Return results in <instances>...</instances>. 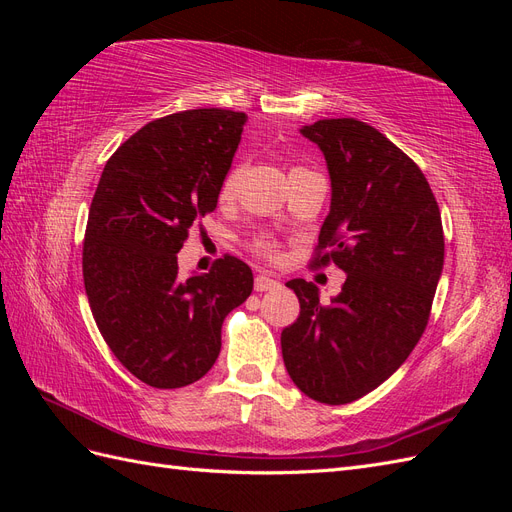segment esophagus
Segmentation results:
<instances>
[{
	"mask_svg": "<svg viewBox=\"0 0 512 512\" xmlns=\"http://www.w3.org/2000/svg\"><path fill=\"white\" fill-rule=\"evenodd\" d=\"M254 288H256L258 292L275 290V288H280V280H273V277H269V275H258L256 282H254Z\"/></svg>",
	"mask_w": 512,
	"mask_h": 512,
	"instance_id": "34e87169",
	"label": "esophagus"
}]
</instances>
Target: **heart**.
Segmentation results:
<instances>
[{"label": "heart", "mask_w": 512, "mask_h": 512, "mask_svg": "<svg viewBox=\"0 0 512 512\" xmlns=\"http://www.w3.org/2000/svg\"><path fill=\"white\" fill-rule=\"evenodd\" d=\"M237 177H239V170H230L228 177H226L224 183H222V190H220V198H222V200H228V198H232V194H235ZM256 247H258V252H260L262 256L275 258V247H273V243H269V241H258Z\"/></svg>", "instance_id": "1"}]
</instances>
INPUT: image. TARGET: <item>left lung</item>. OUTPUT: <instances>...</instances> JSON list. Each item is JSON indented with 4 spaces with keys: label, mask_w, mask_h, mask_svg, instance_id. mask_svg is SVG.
Wrapping results in <instances>:
<instances>
[{
    "label": "left lung",
    "mask_w": 512,
    "mask_h": 512,
    "mask_svg": "<svg viewBox=\"0 0 512 512\" xmlns=\"http://www.w3.org/2000/svg\"><path fill=\"white\" fill-rule=\"evenodd\" d=\"M322 151L331 207L316 258L346 273L342 292L320 303L312 282L290 280L297 322L282 331L292 382L339 406L391 378L421 339L444 267V232L425 175L367 123L320 119L299 130Z\"/></svg>",
    "instance_id": "1"
}]
</instances>
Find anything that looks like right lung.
I'll use <instances>...</instances> for the list:
<instances>
[{
  "mask_svg": "<svg viewBox=\"0 0 512 512\" xmlns=\"http://www.w3.org/2000/svg\"><path fill=\"white\" fill-rule=\"evenodd\" d=\"M245 113L194 108L147 123L106 162L91 200L83 277L91 314L130 374L179 389L218 361L224 318L254 288L252 269L224 256L181 280L177 254L218 207Z\"/></svg>",
  "mask_w": 512,
  "mask_h": 512,
  "instance_id": "obj_1",
  "label": "right lung"
}]
</instances>
